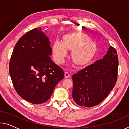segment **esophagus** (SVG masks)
I'll use <instances>...</instances> for the list:
<instances>
[{
	"label": "esophagus",
	"mask_w": 129,
	"mask_h": 129,
	"mask_svg": "<svg viewBox=\"0 0 129 129\" xmlns=\"http://www.w3.org/2000/svg\"><path fill=\"white\" fill-rule=\"evenodd\" d=\"M64 75H65V77L66 78H69L70 77L69 73L68 72H65Z\"/></svg>",
	"instance_id": "1"
}]
</instances>
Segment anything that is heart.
Masks as SVG:
<instances>
[{"instance_id":"heart-1","label":"heart","mask_w":129,"mask_h":129,"mask_svg":"<svg viewBox=\"0 0 129 129\" xmlns=\"http://www.w3.org/2000/svg\"><path fill=\"white\" fill-rule=\"evenodd\" d=\"M68 49L72 50L71 58L77 65H84L92 58L95 53V43L90 40L89 36L83 33L68 34L63 37V42L54 41L52 47L55 61L58 64L64 62Z\"/></svg>"}]
</instances>
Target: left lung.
<instances>
[{
    "label": "left lung",
    "instance_id": "obj_1",
    "mask_svg": "<svg viewBox=\"0 0 129 129\" xmlns=\"http://www.w3.org/2000/svg\"><path fill=\"white\" fill-rule=\"evenodd\" d=\"M118 58L113 47L101 60L80 70L72 76V97L81 106L90 108L108 97L117 80Z\"/></svg>",
    "mask_w": 129,
    "mask_h": 129
}]
</instances>
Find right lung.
Instances as JSON below:
<instances>
[{
    "instance_id": "right-lung-1",
    "label": "right lung",
    "mask_w": 129,
    "mask_h": 129,
    "mask_svg": "<svg viewBox=\"0 0 129 129\" xmlns=\"http://www.w3.org/2000/svg\"><path fill=\"white\" fill-rule=\"evenodd\" d=\"M52 51L49 39L41 28L21 36L13 50L9 64L13 85L22 99L32 104L47 101L64 77V71L50 57Z\"/></svg>"
}]
</instances>
